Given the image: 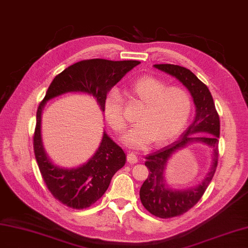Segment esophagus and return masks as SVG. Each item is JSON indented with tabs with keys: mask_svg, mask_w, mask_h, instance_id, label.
Wrapping results in <instances>:
<instances>
[{
	"mask_svg": "<svg viewBox=\"0 0 248 248\" xmlns=\"http://www.w3.org/2000/svg\"><path fill=\"white\" fill-rule=\"evenodd\" d=\"M126 160H128L129 163L135 164V163H137V162H138V157H137L135 154L130 153V154H128V155H126Z\"/></svg>",
	"mask_w": 248,
	"mask_h": 248,
	"instance_id": "esophagus-1",
	"label": "esophagus"
}]
</instances>
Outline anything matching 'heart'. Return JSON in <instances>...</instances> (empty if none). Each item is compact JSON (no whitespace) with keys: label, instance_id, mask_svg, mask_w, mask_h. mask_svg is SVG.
Masks as SVG:
<instances>
[{"label":"heart","instance_id":"b5f03b06","mask_svg":"<svg viewBox=\"0 0 248 248\" xmlns=\"http://www.w3.org/2000/svg\"><path fill=\"white\" fill-rule=\"evenodd\" d=\"M131 94L143 105L138 125L124 136V142L134 148H142L152 141L155 145L165 144L175 138L185 128L193 109V98L181 86L168 84L154 76H143L130 87ZM106 119L116 134L126 128L123 101L117 90L112 89L104 101Z\"/></svg>","mask_w":248,"mask_h":248}]
</instances>
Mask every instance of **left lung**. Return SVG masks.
<instances>
[{
  "mask_svg": "<svg viewBox=\"0 0 248 248\" xmlns=\"http://www.w3.org/2000/svg\"><path fill=\"white\" fill-rule=\"evenodd\" d=\"M160 70L175 77L189 89L196 106L194 122L182 137L161 150L145 157L148 169L147 179L140 188V201L151 214L160 218H172L185 214L202 199L215 174L218 163V138L220 119L209 88L191 70L174 64H155ZM194 132H206L209 136L195 137ZM190 142H202L211 146L215 152V162L205 180L195 188L172 190L164 184L163 172L168 159L174 152Z\"/></svg>",
  "mask_w": 248,
  "mask_h": 248,
  "instance_id": "obj_1",
  "label": "left lung"
}]
</instances>
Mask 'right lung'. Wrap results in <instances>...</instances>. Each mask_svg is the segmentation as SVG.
Returning a JSON list of instances; mask_svg holds the SVG:
<instances>
[{"mask_svg":"<svg viewBox=\"0 0 248 248\" xmlns=\"http://www.w3.org/2000/svg\"><path fill=\"white\" fill-rule=\"evenodd\" d=\"M140 61L89 59L77 62L56 76L39 103L33 135L35 159L49 192L72 209H86L108 189L112 176L125 163L123 148L104 133L100 147L86 164L74 169L55 166L45 153L40 137L41 111L46 101L66 93H85L96 98L104 111L108 91Z\"/></svg>","mask_w":248,"mask_h":248,"instance_id":"1","label":"right lung"}]
</instances>
